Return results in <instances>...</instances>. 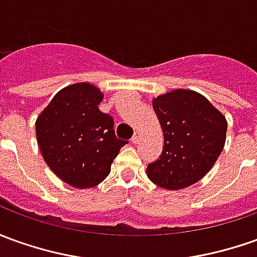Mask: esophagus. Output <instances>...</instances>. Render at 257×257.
<instances>
[{"instance_id":"1","label":"esophagus","mask_w":257,"mask_h":257,"mask_svg":"<svg viewBox=\"0 0 257 257\" xmlns=\"http://www.w3.org/2000/svg\"><path fill=\"white\" fill-rule=\"evenodd\" d=\"M140 140H141V134H140L139 132H136V133H134V136H133L132 143H133V144H139Z\"/></svg>"}]
</instances>
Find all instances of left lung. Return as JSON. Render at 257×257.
Returning a JSON list of instances; mask_svg holds the SVG:
<instances>
[{
  "mask_svg": "<svg viewBox=\"0 0 257 257\" xmlns=\"http://www.w3.org/2000/svg\"><path fill=\"white\" fill-rule=\"evenodd\" d=\"M164 132L159 159L147 176L159 187L180 190L204 178L225 146L226 118L199 92L173 89L152 100Z\"/></svg>",
  "mask_w": 257,
  "mask_h": 257,
  "instance_id": "obj_1",
  "label": "left lung"
}]
</instances>
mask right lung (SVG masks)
Wrapping results in <instances>:
<instances>
[{
    "instance_id": "obj_1",
    "label": "right lung",
    "mask_w": 257,
    "mask_h": 257,
    "mask_svg": "<svg viewBox=\"0 0 257 257\" xmlns=\"http://www.w3.org/2000/svg\"><path fill=\"white\" fill-rule=\"evenodd\" d=\"M103 93L89 82L58 91L37 116L36 139L54 175L77 189L98 186L127 144L116 137L113 118L99 110Z\"/></svg>"
}]
</instances>
